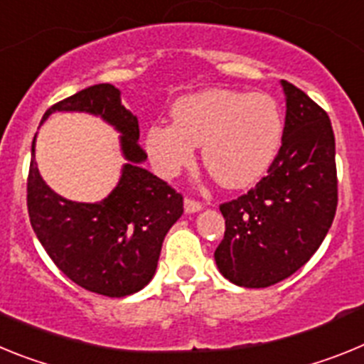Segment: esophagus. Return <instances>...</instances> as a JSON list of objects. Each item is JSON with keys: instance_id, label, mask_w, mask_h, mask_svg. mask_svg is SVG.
Wrapping results in <instances>:
<instances>
[{"instance_id": "34e87169", "label": "esophagus", "mask_w": 364, "mask_h": 364, "mask_svg": "<svg viewBox=\"0 0 364 364\" xmlns=\"http://www.w3.org/2000/svg\"><path fill=\"white\" fill-rule=\"evenodd\" d=\"M202 208H204V205H202V202L195 200V198L186 197V200H184V210H186V213H197V211H200Z\"/></svg>"}]
</instances>
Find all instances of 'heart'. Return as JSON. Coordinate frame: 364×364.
Wrapping results in <instances>:
<instances>
[{"mask_svg":"<svg viewBox=\"0 0 364 364\" xmlns=\"http://www.w3.org/2000/svg\"><path fill=\"white\" fill-rule=\"evenodd\" d=\"M173 125L154 124L146 146L160 175L175 176L202 147L205 169L226 188H242L264 175L282 140V112L264 92L208 89L176 100Z\"/></svg>","mask_w":364,"mask_h":364,"instance_id":"1","label":"heart"}]
</instances>
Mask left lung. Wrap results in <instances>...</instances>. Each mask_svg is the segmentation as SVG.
Returning a JSON list of instances; mask_svg holds the SVG:
<instances>
[{
	"mask_svg": "<svg viewBox=\"0 0 364 364\" xmlns=\"http://www.w3.org/2000/svg\"><path fill=\"white\" fill-rule=\"evenodd\" d=\"M286 122L268 175L246 195L220 204L226 220L215 260L228 281L266 288L317 252L337 210L336 136L326 111L282 80Z\"/></svg>",
	"mask_w": 364,
	"mask_h": 364,
	"instance_id": "obj_1",
	"label": "left lung"
}]
</instances>
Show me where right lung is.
<instances>
[{
  "mask_svg": "<svg viewBox=\"0 0 364 364\" xmlns=\"http://www.w3.org/2000/svg\"><path fill=\"white\" fill-rule=\"evenodd\" d=\"M85 111L100 114L122 133L129 160L107 198L83 204L60 197L38 171L32 142L27 178V210L38 240L58 269L89 291L125 297L153 279L169 228L184 213V197L140 167L147 153L138 144V120L122 105L111 83L85 87L45 111Z\"/></svg>",
  "mask_w": 364,
  "mask_h": 364,
  "instance_id": "1",
  "label": "right lung"
}]
</instances>
